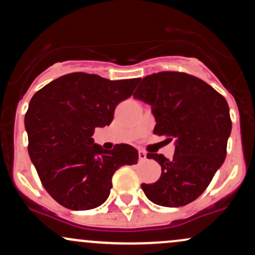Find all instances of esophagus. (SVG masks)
<instances>
[{"mask_svg":"<svg viewBox=\"0 0 255 255\" xmlns=\"http://www.w3.org/2000/svg\"><path fill=\"white\" fill-rule=\"evenodd\" d=\"M146 159V152L145 151H139V162H144Z\"/></svg>","mask_w":255,"mask_h":255,"instance_id":"1","label":"esophagus"}]
</instances>
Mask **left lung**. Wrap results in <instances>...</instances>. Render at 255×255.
<instances>
[{"mask_svg": "<svg viewBox=\"0 0 255 255\" xmlns=\"http://www.w3.org/2000/svg\"><path fill=\"white\" fill-rule=\"evenodd\" d=\"M133 97L151 105L153 133L175 142L172 159L147 153L161 164L162 173L156 183L141 184L142 191L158 206L192 202L225 161L232 126L228 102L205 81L175 71L144 77Z\"/></svg>", "mask_w": 255, "mask_h": 255, "instance_id": "1", "label": "left lung"}]
</instances>
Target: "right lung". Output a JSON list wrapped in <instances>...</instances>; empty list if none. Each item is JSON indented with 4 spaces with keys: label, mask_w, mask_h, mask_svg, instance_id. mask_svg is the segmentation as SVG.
<instances>
[{
    "label": "right lung",
    "mask_w": 255,
    "mask_h": 255,
    "mask_svg": "<svg viewBox=\"0 0 255 255\" xmlns=\"http://www.w3.org/2000/svg\"><path fill=\"white\" fill-rule=\"evenodd\" d=\"M139 78L110 81L72 72L36 92L25 115L30 158L47 192L65 208L87 211L105 202L114 173L138 162L128 144L113 150L94 144L97 127L109 126L115 108L133 94Z\"/></svg>",
    "instance_id": "add662e5"
}]
</instances>
